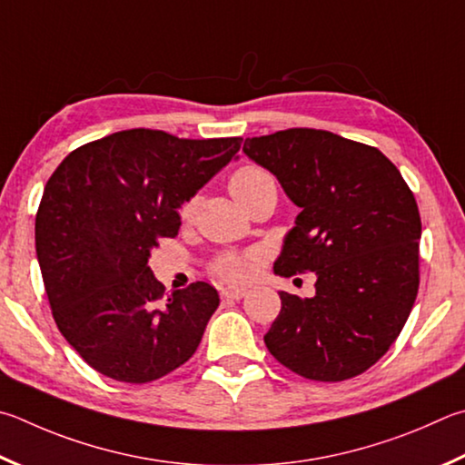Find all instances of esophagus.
Listing matches in <instances>:
<instances>
[{
	"label": "esophagus",
	"mask_w": 465,
	"mask_h": 465,
	"mask_svg": "<svg viewBox=\"0 0 465 465\" xmlns=\"http://www.w3.org/2000/svg\"><path fill=\"white\" fill-rule=\"evenodd\" d=\"M246 289H223L222 291V299H233V301H240L242 297H246Z\"/></svg>",
	"instance_id": "1"
}]
</instances>
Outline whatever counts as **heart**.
Listing matches in <instances>:
<instances>
[{"label": "heart", "instance_id": "b5f03b06", "mask_svg": "<svg viewBox=\"0 0 465 465\" xmlns=\"http://www.w3.org/2000/svg\"><path fill=\"white\" fill-rule=\"evenodd\" d=\"M266 189H276L274 179L270 176V173L264 171V168H258V166H243L238 173H233V176L230 179L232 195L242 207L246 205L252 197ZM195 207H197V201L191 199L189 203L183 205L181 215L184 219L193 217ZM254 266H256L254 254H223L213 262L211 270L227 282H246L252 276V272H254Z\"/></svg>", "mask_w": 465, "mask_h": 465}]
</instances>
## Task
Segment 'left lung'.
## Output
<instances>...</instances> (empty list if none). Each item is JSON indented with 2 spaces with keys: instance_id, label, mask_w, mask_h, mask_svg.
Here are the masks:
<instances>
[{
  "instance_id": "left-lung-1",
  "label": "left lung",
  "mask_w": 465,
  "mask_h": 465,
  "mask_svg": "<svg viewBox=\"0 0 465 465\" xmlns=\"http://www.w3.org/2000/svg\"><path fill=\"white\" fill-rule=\"evenodd\" d=\"M301 213L274 274L315 272V297L281 291L266 348L292 372L340 382L366 372L402 331L419 291L420 217L391 160L325 130L246 138Z\"/></svg>"
}]
</instances>
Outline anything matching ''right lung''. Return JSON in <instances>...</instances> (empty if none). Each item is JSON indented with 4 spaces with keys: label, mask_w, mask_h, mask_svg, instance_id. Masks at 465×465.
I'll return each instance as SVG.
<instances>
[{
    "label": "right lung",
    "mask_w": 465,
    "mask_h": 465,
    "mask_svg": "<svg viewBox=\"0 0 465 465\" xmlns=\"http://www.w3.org/2000/svg\"><path fill=\"white\" fill-rule=\"evenodd\" d=\"M240 146L124 130L73 150L48 179L36 213L42 281L58 331L99 374L152 382L199 348L217 291L193 282L164 299L148 258Z\"/></svg>",
    "instance_id": "right-lung-1"
}]
</instances>
